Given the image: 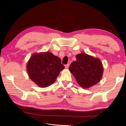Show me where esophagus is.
<instances>
[{"label":"esophagus","instance_id":"obj_1","mask_svg":"<svg viewBox=\"0 0 126 126\" xmlns=\"http://www.w3.org/2000/svg\"><path fill=\"white\" fill-rule=\"evenodd\" d=\"M65 67L66 69H68L69 67V64H67L65 65Z\"/></svg>","mask_w":126,"mask_h":126}]
</instances>
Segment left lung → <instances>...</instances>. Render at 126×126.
Instances as JSON below:
<instances>
[{"instance_id": "1", "label": "left lung", "mask_w": 126, "mask_h": 126, "mask_svg": "<svg viewBox=\"0 0 126 126\" xmlns=\"http://www.w3.org/2000/svg\"><path fill=\"white\" fill-rule=\"evenodd\" d=\"M76 59L71 63L69 69L77 83L84 88L97 83L103 71L100 60L84 53L77 55Z\"/></svg>"}]
</instances>
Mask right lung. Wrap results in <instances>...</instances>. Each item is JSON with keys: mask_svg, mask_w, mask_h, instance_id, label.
Here are the masks:
<instances>
[{"mask_svg": "<svg viewBox=\"0 0 126 126\" xmlns=\"http://www.w3.org/2000/svg\"><path fill=\"white\" fill-rule=\"evenodd\" d=\"M64 69L60 58L48 52L34 53L27 64L30 79L41 87H47L53 83Z\"/></svg>", "mask_w": 126, "mask_h": 126, "instance_id": "obj_1", "label": "right lung"}]
</instances>
